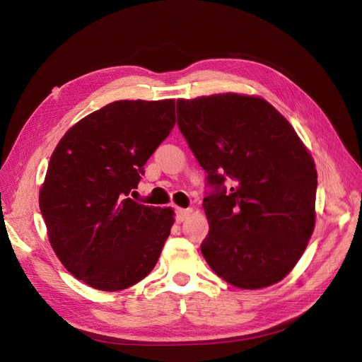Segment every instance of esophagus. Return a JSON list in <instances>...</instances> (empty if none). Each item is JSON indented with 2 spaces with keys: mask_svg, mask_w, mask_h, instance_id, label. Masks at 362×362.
Returning a JSON list of instances; mask_svg holds the SVG:
<instances>
[{
  "mask_svg": "<svg viewBox=\"0 0 362 362\" xmlns=\"http://www.w3.org/2000/svg\"><path fill=\"white\" fill-rule=\"evenodd\" d=\"M192 213L190 208H177V211H175V218H177V222L181 223L184 222L187 216Z\"/></svg>",
  "mask_w": 362,
  "mask_h": 362,
  "instance_id": "1",
  "label": "esophagus"
}]
</instances>
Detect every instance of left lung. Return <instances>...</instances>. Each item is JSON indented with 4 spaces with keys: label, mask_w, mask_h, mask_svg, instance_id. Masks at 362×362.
<instances>
[{
    "label": "left lung",
    "mask_w": 362,
    "mask_h": 362,
    "mask_svg": "<svg viewBox=\"0 0 362 362\" xmlns=\"http://www.w3.org/2000/svg\"><path fill=\"white\" fill-rule=\"evenodd\" d=\"M177 119L213 187L202 204L208 266L245 290L287 276L315 223L317 170L294 128L267 101L237 93L178 100Z\"/></svg>",
    "instance_id": "1"
}]
</instances>
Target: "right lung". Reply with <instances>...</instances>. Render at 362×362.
<instances>
[{
	"instance_id": "obj_1",
	"label": "right lung",
	"mask_w": 362,
	"mask_h": 362,
	"mask_svg": "<svg viewBox=\"0 0 362 362\" xmlns=\"http://www.w3.org/2000/svg\"><path fill=\"white\" fill-rule=\"evenodd\" d=\"M173 125V100L116 101L76 122L54 149L40 213L62 264L87 286L125 290L156 267L173 211L128 196Z\"/></svg>"
}]
</instances>
